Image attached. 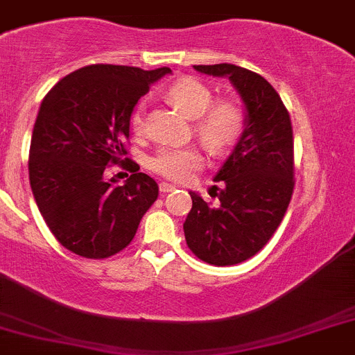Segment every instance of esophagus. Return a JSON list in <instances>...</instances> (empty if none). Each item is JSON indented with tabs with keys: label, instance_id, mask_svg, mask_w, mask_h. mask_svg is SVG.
<instances>
[{
	"label": "esophagus",
	"instance_id": "obj_1",
	"mask_svg": "<svg viewBox=\"0 0 355 355\" xmlns=\"http://www.w3.org/2000/svg\"><path fill=\"white\" fill-rule=\"evenodd\" d=\"M174 188L175 187H172V184H168V183H160V193L165 195V193H168V191L174 190Z\"/></svg>",
	"mask_w": 355,
	"mask_h": 355
}]
</instances>
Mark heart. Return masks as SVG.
<instances>
[{"label":"heart","instance_id":"b5f03b06","mask_svg":"<svg viewBox=\"0 0 355 355\" xmlns=\"http://www.w3.org/2000/svg\"><path fill=\"white\" fill-rule=\"evenodd\" d=\"M168 98L193 119L195 133L211 153H222L239 139L245 125L241 109L232 102L213 105V91L193 77H181L168 87ZM144 126V109L139 105L132 114V128L141 132ZM204 160L193 148H165L156 153L151 168L171 181H187L202 167Z\"/></svg>","mask_w":355,"mask_h":355}]
</instances>
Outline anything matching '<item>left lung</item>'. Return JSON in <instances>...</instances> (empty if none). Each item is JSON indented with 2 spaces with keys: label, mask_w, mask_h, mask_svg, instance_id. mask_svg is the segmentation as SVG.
Listing matches in <instances>:
<instances>
[{
  "label": "left lung",
  "mask_w": 355,
  "mask_h": 355,
  "mask_svg": "<svg viewBox=\"0 0 355 355\" xmlns=\"http://www.w3.org/2000/svg\"><path fill=\"white\" fill-rule=\"evenodd\" d=\"M200 73L227 77L245 105V126L213 178L218 204L190 191L183 223L187 245L213 266H234L264 248L294 191V139L284 102L262 76L230 63L193 64Z\"/></svg>",
  "instance_id": "8db88e82"
}]
</instances>
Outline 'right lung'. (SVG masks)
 I'll list each match as a JSON object with an SVG mask.
<instances>
[{
	"instance_id": "obj_1",
	"label": "right lung",
	"mask_w": 355,
	"mask_h": 355,
	"mask_svg": "<svg viewBox=\"0 0 355 355\" xmlns=\"http://www.w3.org/2000/svg\"><path fill=\"white\" fill-rule=\"evenodd\" d=\"M171 68L89 64L47 93L29 148V184L58 241L86 259H107L133 239L158 197V184L125 158L130 118L149 86ZM134 174L119 187L103 172L124 163Z\"/></svg>"
}]
</instances>
